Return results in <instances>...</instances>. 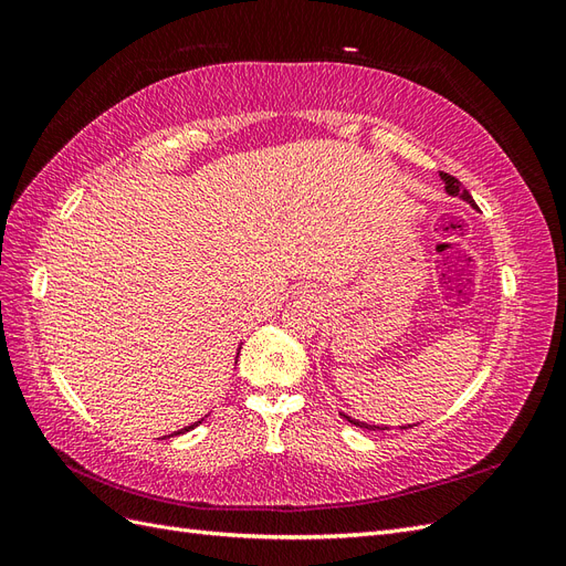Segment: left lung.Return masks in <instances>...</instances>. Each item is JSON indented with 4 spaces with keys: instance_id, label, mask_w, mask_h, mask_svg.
<instances>
[{
    "instance_id": "1",
    "label": "left lung",
    "mask_w": 566,
    "mask_h": 566,
    "mask_svg": "<svg viewBox=\"0 0 566 566\" xmlns=\"http://www.w3.org/2000/svg\"><path fill=\"white\" fill-rule=\"evenodd\" d=\"M441 179H443V184H447V193L449 196H458V198H462V200H468L472 208L476 210V205H474V200H472V196L465 191V188H462V184L455 179V177H451V175H447V172H441ZM342 418L345 420H349L352 424H356V427H364V430H387V427H380V424H368V422H358V420H354V418H349L347 413H342ZM408 427H416V424H408ZM408 427H401V430H408Z\"/></svg>"
}]
</instances>
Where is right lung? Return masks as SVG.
Here are the masks:
<instances>
[{
	"label": "right lung",
	"mask_w": 566,
	"mask_h": 566,
	"mask_svg": "<svg viewBox=\"0 0 566 566\" xmlns=\"http://www.w3.org/2000/svg\"><path fill=\"white\" fill-rule=\"evenodd\" d=\"M200 422H202V420H198V422H191V424H188V427H184V430H179V432H175V434H184V432H191V430H193V427H198ZM175 434H172V437H175Z\"/></svg>",
	"instance_id": "right-lung-1"
}]
</instances>
